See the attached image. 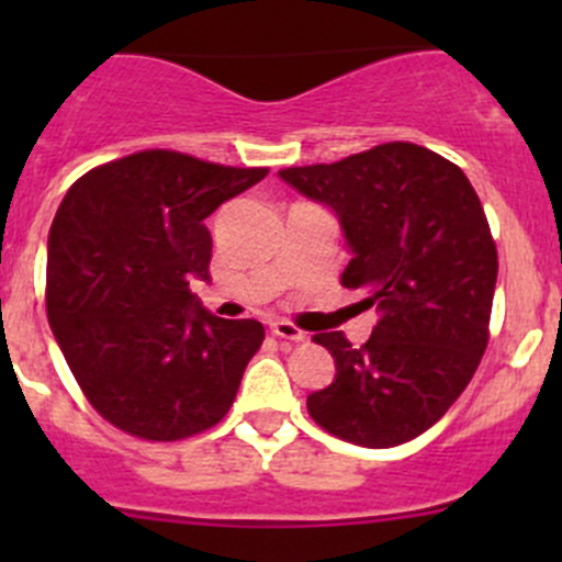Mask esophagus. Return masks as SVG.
Segmentation results:
<instances>
[{
    "label": "esophagus",
    "instance_id": "obj_1",
    "mask_svg": "<svg viewBox=\"0 0 562 562\" xmlns=\"http://www.w3.org/2000/svg\"><path fill=\"white\" fill-rule=\"evenodd\" d=\"M269 331L274 334L277 339H288V342H302V339H304L302 328L293 326V323H288V321H274L269 326Z\"/></svg>",
    "mask_w": 562,
    "mask_h": 562
}]
</instances>
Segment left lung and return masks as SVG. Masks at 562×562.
<instances>
[{
    "instance_id": "left-lung-1",
    "label": "left lung",
    "mask_w": 562,
    "mask_h": 562,
    "mask_svg": "<svg viewBox=\"0 0 562 562\" xmlns=\"http://www.w3.org/2000/svg\"><path fill=\"white\" fill-rule=\"evenodd\" d=\"M280 179L337 214L350 249L342 285L381 315L361 348L342 331L315 334L337 375L307 396L310 416L367 449L418 438L454 405L490 342L497 249L473 184L405 140Z\"/></svg>"
}]
</instances>
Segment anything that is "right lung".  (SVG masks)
<instances>
[{
	"label": "right lung",
	"instance_id": "obj_1",
	"mask_svg": "<svg viewBox=\"0 0 562 562\" xmlns=\"http://www.w3.org/2000/svg\"><path fill=\"white\" fill-rule=\"evenodd\" d=\"M266 173L149 149L67 190L48 234L45 307L78 386L113 427L168 443L234 405L263 326L212 315L190 282L209 280V214Z\"/></svg>",
	"mask_w": 562,
	"mask_h": 562
}]
</instances>
